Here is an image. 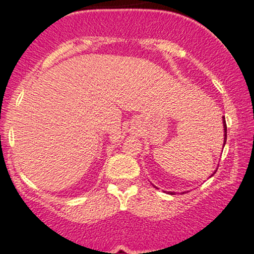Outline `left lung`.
<instances>
[{
    "mask_svg": "<svg viewBox=\"0 0 254 254\" xmlns=\"http://www.w3.org/2000/svg\"><path fill=\"white\" fill-rule=\"evenodd\" d=\"M224 130H225V140H224V146H225V143H226V139H227V127H226V122H225V117H224ZM171 194H173V193H171Z\"/></svg>",
    "mask_w": 254,
    "mask_h": 254,
    "instance_id": "1",
    "label": "left lung"
}]
</instances>
